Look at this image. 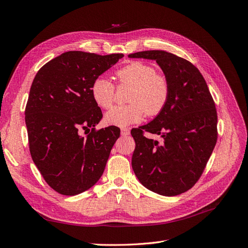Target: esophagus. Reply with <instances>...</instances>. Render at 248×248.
Returning <instances> with one entry per match:
<instances>
[{
    "mask_svg": "<svg viewBox=\"0 0 248 248\" xmlns=\"http://www.w3.org/2000/svg\"><path fill=\"white\" fill-rule=\"evenodd\" d=\"M129 133H130V131H129L128 128H122V129H121V134H122V136H124V137L128 136Z\"/></svg>",
    "mask_w": 248,
    "mask_h": 248,
    "instance_id": "obj_1",
    "label": "esophagus"
}]
</instances>
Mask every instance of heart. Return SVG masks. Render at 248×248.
<instances>
[{
    "instance_id": "1",
    "label": "heart",
    "mask_w": 248,
    "mask_h": 248,
    "mask_svg": "<svg viewBox=\"0 0 248 248\" xmlns=\"http://www.w3.org/2000/svg\"><path fill=\"white\" fill-rule=\"evenodd\" d=\"M121 85L132 86L125 106L112 108L106 115L109 125L125 127L140 122L147 114L156 117L166 108L170 96V85L168 78L156 73L152 65L134 61L116 72ZM94 101L102 108H109L115 102V85L108 78L99 77L91 86Z\"/></svg>"
}]
</instances>
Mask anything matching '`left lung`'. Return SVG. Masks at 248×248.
<instances>
[{
  "instance_id": "8db88e82",
  "label": "left lung",
  "mask_w": 248,
  "mask_h": 248,
  "mask_svg": "<svg viewBox=\"0 0 248 248\" xmlns=\"http://www.w3.org/2000/svg\"><path fill=\"white\" fill-rule=\"evenodd\" d=\"M129 58L155 60L170 85L166 108L147 125L131 130L136 141L131 166L146 188L161 196L181 194L198 182L217 140V112L207 82L187 60L164 50ZM158 134L159 143L143 136Z\"/></svg>"
}]
</instances>
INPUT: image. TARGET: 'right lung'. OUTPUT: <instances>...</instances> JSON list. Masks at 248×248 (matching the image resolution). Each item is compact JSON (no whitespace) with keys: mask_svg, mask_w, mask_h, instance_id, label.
<instances>
[{"mask_svg":"<svg viewBox=\"0 0 248 248\" xmlns=\"http://www.w3.org/2000/svg\"><path fill=\"white\" fill-rule=\"evenodd\" d=\"M123 57L66 51L43 65L32 82L25 110L30 153L46 182L63 196L97 183L120 137L116 126L95 129L102 112L91 86Z\"/></svg>","mask_w":248,"mask_h":248,"instance_id":"1","label":"right lung"}]
</instances>
